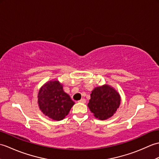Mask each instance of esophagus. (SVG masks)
I'll return each instance as SVG.
<instances>
[{
    "instance_id": "34e87169",
    "label": "esophagus",
    "mask_w": 159,
    "mask_h": 159,
    "mask_svg": "<svg viewBox=\"0 0 159 159\" xmlns=\"http://www.w3.org/2000/svg\"><path fill=\"white\" fill-rule=\"evenodd\" d=\"M79 102H81V103H86V100L85 99V98H83V99H81V100H80L79 101Z\"/></svg>"
}]
</instances>
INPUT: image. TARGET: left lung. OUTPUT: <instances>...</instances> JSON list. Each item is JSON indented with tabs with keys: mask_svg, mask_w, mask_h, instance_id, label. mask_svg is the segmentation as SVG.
<instances>
[{
	"mask_svg": "<svg viewBox=\"0 0 159 159\" xmlns=\"http://www.w3.org/2000/svg\"><path fill=\"white\" fill-rule=\"evenodd\" d=\"M120 104V96L116 90L109 85L98 87L91 93L88 103L94 116L101 120L113 116Z\"/></svg>",
	"mask_w": 159,
	"mask_h": 159,
	"instance_id": "left-lung-1",
	"label": "left lung"
}]
</instances>
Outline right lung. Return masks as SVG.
<instances>
[{"label": "right lung", "instance_id": "obj_1", "mask_svg": "<svg viewBox=\"0 0 159 159\" xmlns=\"http://www.w3.org/2000/svg\"><path fill=\"white\" fill-rule=\"evenodd\" d=\"M38 104L43 113L54 120L65 117L74 102L63 92L59 81H50L43 85L38 93Z\"/></svg>", "mask_w": 159, "mask_h": 159}]
</instances>
